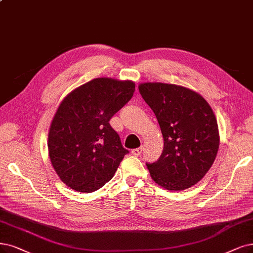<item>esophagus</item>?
<instances>
[{
  "mask_svg": "<svg viewBox=\"0 0 253 253\" xmlns=\"http://www.w3.org/2000/svg\"><path fill=\"white\" fill-rule=\"evenodd\" d=\"M142 152H143V147H139V148L133 149V150L131 151L132 155H134V156H139V155L142 154Z\"/></svg>",
  "mask_w": 253,
  "mask_h": 253,
  "instance_id": "esophagus-1",
  "label": "esophagus"
}]
</instances>
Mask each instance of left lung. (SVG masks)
<instances>
[{"instance_id": "left-lung-1", "label": "left lung", "mask_w": 253, "mask_h": 253, "mask_svg": "<svg viewBox=\"0 0 253 253\" xmlns=\"http://www.w3.org/2000/svg\"><path fill=\"white\" fill-rule=\"evenodd\" d=\"M138 90L156 116L164 136L158 161L146 164L166 190L183 191L200 181L217 156V119L202 96L176 84L146 82Z\"/></svg>"}]
</instances>
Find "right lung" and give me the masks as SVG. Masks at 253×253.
<instances>
[{"label":"right lung","mask_w":253,"mask_h":253,"mask_svg":"<svg viewBox=\"0 0 253 253\" xmlns=\"http://www.w3.org/2000/svg\"><path fill=\"white\" fill-rule=\"evenodd\" d=\"M134 89L133 81L96 78L62 100L50 126L48 149L55 172L69 188L91 193L114 177L129 151L109 121Z\"/></svg>","instance_id":"obj_1"}]
</instances>
